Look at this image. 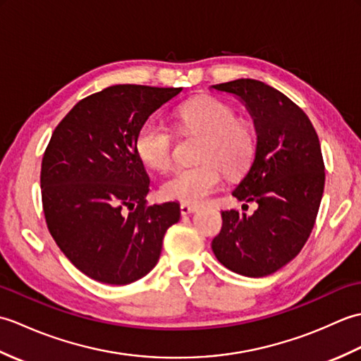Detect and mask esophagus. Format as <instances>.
Listing matches in <instances>:
<instances>
[{
  "label": "esophagus",
  "instance_id": "obj_1",
  "mask_svg": "<svg viewBox=\"0 0 361 361\" xmlns=\"http://www.w3.org/2000/svg\"><path fill=\"white\" fill-rule=\"evenodd\" d=\"M195 211H197V208H195V206H192V204H186V203H181L180 204L181 216H189V214H192Z\"/></svg>",
  "mask_w": 361,
  "mask_h": 361
}]
</instances>
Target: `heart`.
<instances>
[{
	"instance_id": "obj_1",
	"label": "heart",
	"mask_w": 361,
	"mask_h": 361,
	"mask_svg": "<svg viewBox=\"0 0 361 361\" xmlns=\"http://www.w3.org/2000/svg\"><path fill=\"white\" fill-rule=\"evenodd\" d=\"M181 135H203L195 159L200 163L180 167L161 185L167 200L202 204L221 186L224 172L242 173L256 150V132L251 122L237 118L229 104L211 96L195 97L175 113ZM175 135L171 128L147 121L136 135V152L142 163L163 172L172 166Z\"/></svg>"
}]
</instances>
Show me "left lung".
<instances>
[{"instance_id": "obj_1", "label": "left lung", "mask_w": 361, "mask_h": 361, "mask_svg": "<svg viewBox=\"0 0 361 361\" xmlns=\"http://www.w3.org/2000/svg\"><path fill=\"white\" fill-rule=\"evenodd\" d=\"M212 87L242 99L257 133L255 159L233 192L257 209L251 216L221 211L212 251L231 271L264 278L299 255L315 225L326 180L319 140L307 114L264 82L237 79Z\"/></svg>"}]
</instances>
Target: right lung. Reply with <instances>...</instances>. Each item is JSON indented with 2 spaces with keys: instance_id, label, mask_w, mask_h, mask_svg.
I'll return each instance as SVG.
<instances>
[{
  "instance_id": "obj_1",
  "label": "right lung",
  "mask_w": 361,
  "mask_h": 361,
  "mask_svg": "<svg viewBox=\"0 0 361 361\" xmlns=\"http://www.w3.org/2000/svg\"><path fill=\"white\" fill-rule=\"evenodd\" d=\"M183 88L113 85L75 104L42 159L44 220L52 239L88 278L127 286L157 265L175 202L149 204L150 180L136 135Z\"/></svg>"
}]
</instances>
